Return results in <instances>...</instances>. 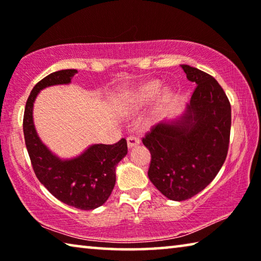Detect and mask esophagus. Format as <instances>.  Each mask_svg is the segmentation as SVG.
Masks as SVG:
<instances>
[{
	"label": "esophagus",
	"mask_w": 261,
	"mask_h": 261,
	"mask_svg": "<svg viewBox=\"0 0 261 261\" xmlns=\"http://www.w3.org/2000/svg\"><path fill=\"white\" fill-rule=\"evenodd\" d=\"M126 141H127V147H129V148L138 146V145L140 144V139L136 136H130L129 138L126 139Z\"/></svg>",
	"instance_id": "obj_1"
}]
</instances>
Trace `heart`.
<instances>
[{
	"instance_id": "b5f03b06",
	"label": "heart",
	"mask_w": 261,
	"mask_h": 261,
	"mask_svg": "<svg viewBox=\"0 0 261 261\" xmlns=\"http://www.w3.org/2000/svg\"><path fill=\"white\" fill-rule=\"evenodd\" d=\"M159 87H160V84L159 82H151L140 87L138 92L132 95L130 99V105L131 107L134 108H139L143 107V106L146 105L149 100H151L154 95L158 93ZM167 92H162V96H166Z\"/></svg>"
}]
</instances>
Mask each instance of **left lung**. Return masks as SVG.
Segmentation results:
<instances>
[{"label": "left lung", "instance_id": "1", "mask_svg": "<svg viewBox=\"0 0 261 261\" xmlns=\"http://www.w3.org/2000/svg\"><path fill=\"white\" fill-rule=\"evenodd\" d=\"M196 83L183 114L163 120L143 144L151 152L148 178L168 199L187 200L202 191L227 158L231 107L222 87L201 70L180 64Z\"/></svg>", "mask_w": 261, "mask_h": 261}]
</instances>
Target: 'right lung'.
<instances>
[{
  "instance_id": "1",
  "label": "right lung",
  "mask_w": 261,
  "mask_h": 261,
  "mask_svg": "<svg viewBox=\"0 0 261 261\" xmlns=\"http://www.w3.org/2000/svg\"><path fill=\"white\" fill-rule=\"evenodd\" d=\"M76 69L55 71L33 87L26 101L23 130L35 175L53 196L69 206L91 211L103 205L116 182V166L127 154L125 139L114 145L93 144L79 155L62 159L42 143L33 122V105L43 88L71 83Z\"/></svg>"
}]
</instances>
